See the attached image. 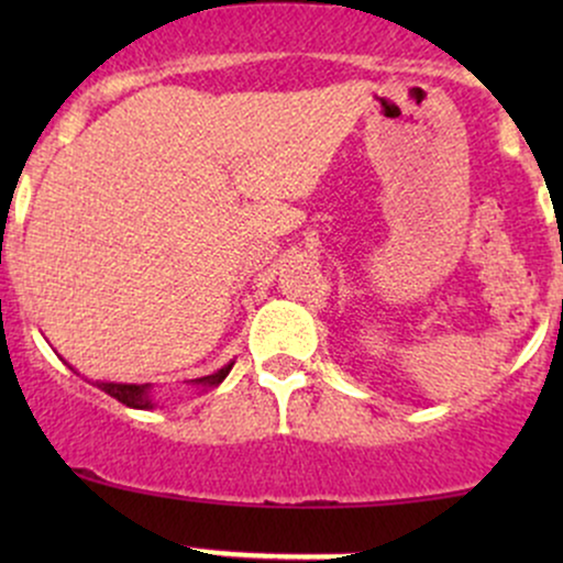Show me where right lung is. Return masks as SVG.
<instances>
[{
	"label": "right lung",
	"instance_id": "1",
	"mask_svg": "<svg viewBox=\"0 0 563 563\" xmlns=\"http://www.w3.org/2000/svg\"><path fill=\"white\" fill-rule=\"evenodd\" d=\"M70 371H74V367H70ZM230 371H232V363L219 367V371L211 373V376L192 378L190 384L198 386V389H214V386H219L224 378H228ZM95 386L106 394H111L113 399H119V402H124L126 407H134V410H153V407L158 405L156 397H153L151 384H115V380H95Z\"/></svg>",
	"mask_w": 563,
	"mask_h": 563
}]
</instances>
